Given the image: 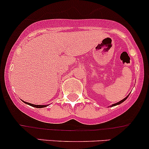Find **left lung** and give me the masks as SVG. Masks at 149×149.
Segmentation results:
<instances>
[{
    "label": "left lung",
    "instance_id": "1",
    "mask_svg": "<svg viewBox=\"0 0 149 149\" xmlns=\"http://www.w3.org/2000/svg\"><path fill=\"white\" fill-rule=\"evenodd\" d=\"M128 96H127V97H125V98H124V99H123V100H120V102H117V103H115V104H113V105H111V106H115V105H119V104L122 103V102H124V101H125V100H126V99H127V98H128Z\"/></svg>",
    "mask_w": 149,
    "mask_h": 149
}]
</instances>
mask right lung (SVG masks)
<instances>
[{"instance_id": "right-lung-1", "label": "right lung", "mask_w": 149, "mask_h": 149, "mask_svg": "<svg viewBox=\"0 0 149 149\" xmlns=\"http://www.w3.org/2000/svg\"><path fill=\"white\" fill-rule=\"evenodd\" d=\"M26 104H28V105H31V106L32 107H34V108H44V107H46V105H33V104H31V103H29V102H24Z\"/></svg>"}]
</instances>
